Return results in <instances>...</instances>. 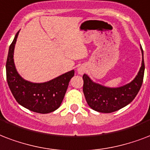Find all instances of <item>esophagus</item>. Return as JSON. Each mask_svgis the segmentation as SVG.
<instances>
[{
    "instance_id": "34e87169",
    "label": "esophagus",
    "mask_w": 150,
    "mask_h": 150,
    "mask_svg": "<svg viewBox=\"0 0 150 150\" xmlns=\"http://www.w3.org/2000/svg\"><path fill=\"white\" fill-rule=\"evenodd\" d=\"M78 72H79V74H80V75H83V73H84V69H83V67H79V68H78Z\"/></svg>"
}]
</instances>
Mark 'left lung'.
<instances>
[{"instance_id": "left-lung-1", "label": "left lung", "mask_w": 150, "mask_h": 150, "mask_svg": "<svg viewBox=\"0 0 150 150\" xmlns=\"http://www.w3.org/2000/svg\"><path fill=\"white\" fill-rule=\"evenodd\" d=\"M142 64L139 72L131 82L120 87H108L93 82L86 74L83 79V93L88 105L93 110L103 113L116 112L129 105L139 93L143 82L145 64L143 50Z\"/></svg>"}]
</instances>
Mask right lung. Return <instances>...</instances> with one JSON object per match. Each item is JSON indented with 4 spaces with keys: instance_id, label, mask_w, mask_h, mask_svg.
I'll use <instances>...</instances> for the list:
<instances>
[{
    "instance_id": "obj_1",
    "label": "right lung",
    "mask_w": 150,
    "mask_h": 150,
    "mask_svg": "<svg viewBox=\"0 0 150 150\" xmlns=\"http://www.w3.org/2000/svg\"><path fill=\"white\" fill-rule=\"evenodd\" d=\"M19 31L10 45L6 62L7 82L11 93L20 105L34 112L46 114L57 110L62 103L75 71L62 74L45 83H32L17 71L14 62V50Z\"/></svg>"
}]
</instances>
